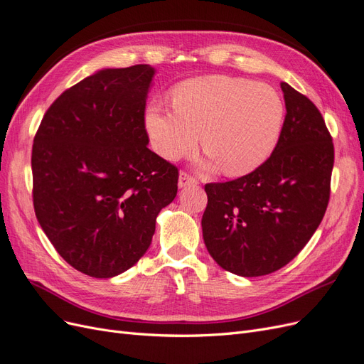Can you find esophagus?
Instances as JSON below:
<instances>
[{
  "label": "esophagus",
  "mask_w": 364,
  "mask_h": 364,
  "mask_svg": "<svg viewBox=\"0 0 364 364\" xmlns=\"http://www.w3.org/2000/svg\"><path fill=\"white\" fill-rule=\"evenodd\" d=\"M197 183H199V182H197L194 176H191L190 173H186V171H181V174H179V186H181V188H183V186L197 185Z\"/></svg>",
  "instance_id": "1"
}]
</instances>
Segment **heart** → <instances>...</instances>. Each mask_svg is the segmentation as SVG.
I'll list each match as a JSON object with an SVG mask.
<instances>
[{"label":"heart","instance_id":"obj_1","mask_svg":"<svg viewBox=\"0 0 364 364\" xmlns=\"http://www.w3.org/2000/svg\"><path fill=\"white\" fill-rule=\"evenodd\" d=\"M173 107L153 105L146 115L151 144L165 159L202 149L228 176L257 170L277 149L285 105L274 87L229 75H205L173 91Z\"/></svg>","mask_w":364,"mask_h":364}]
</instances>
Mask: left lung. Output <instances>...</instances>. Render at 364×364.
<instances>
[{
    "instance_id": "left-lung-1",
    "label": "left lung",
    "mask_w": 364,
    "mask_h": 364,
    "mask_svg": "<svg viewBox=\"0 0 364 364\" xmlns=\"http://www.w3.org/2000/svg\"><path fill=\"white\" fill-rule=\"evenodd\" d=\"M284 126L257 170L205 185L203 240L220 267L262 277L289 264L321 225L331 193L334 144L316 105L282 82Z\"/></svg>"
}]
</instances>
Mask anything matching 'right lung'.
Listing matches in <instances>:
<instances>
[{"label":"right lung","instance_id":"right-lung-1","mask_svg":"<svg viewBox=\"0 0 364 364\" xmlns=\"http://www.w3.org/2000/svg\"><path fill=\"white\" fill-rule=\"evenodd\" d=\"M149 65L107 68L62 92L33 141V206L70 266L112 278L150 247L156 217L178 194L179 170L151 151Z\"/></svg>","mask_w":364,"mask_h":364}]
</instances>
